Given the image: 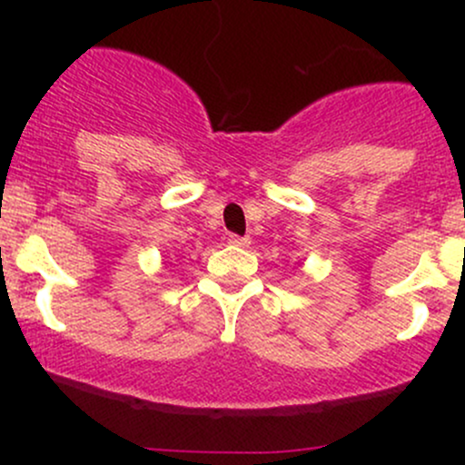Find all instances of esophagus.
Masks as SVG:
<instances>
[{
  "label": "esophagus",
  "instance_id": "1",
  "mask_svg": "<svg viewBox=\"0 0 465 465\" xmlns=\"http://www.w3.org/2000/svg\"><path fill=\"white\" fill-rule=\"evenodd\" d=\"M227 242L232 244V247H249L251 244V238H247V236H236V233H232V236L227 238Z\"/></svg>",
  "mask_w": 465,
  "mask_h": 465
}]
</instances>
